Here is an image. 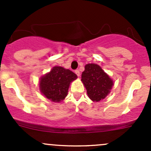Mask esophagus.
I'll return each instance as SVG.
<instances>
[{"label": "esophagus", "mask_w": 151, "mask_h": 151, "mask_svg": "<svg viewBox=\"0 0 151 151\" xmlns=\"http://www.w3.org/2000/svg\"><path fill=\"white\" fill-rule=\"evenodd\" d=\"M74 72H75V74H77V77H80V71H79L78 69L75 70V71H74Z\"/></svg>", "instance_id": "1"}]
</instances>
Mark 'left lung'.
<instances>
[{
	"mask_svg": "<svg viewBox=\"0 0 151 151\" xmlns=\"http://www.w3.org/2000/svg\"><path fill=\"white\" fill-rule=\"evenodd\" d=\"M81 81L86 88L88 97L96 102L106 98L113 86L112 79L95 63L85 65Z\"/></svg>",
	"mask_w": 151,
	"mask_h": 151,
	"instance_id": "8db88e82",
	"label": "left lung"
}]
</instances>
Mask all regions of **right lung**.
<instances>
[{"instance_id": "obj_1", "label": "right lung", "mask_w": 151, "mask_h": 151, "mask_svg": "<svg viewBox=\"0 0 151 151\" xmlns=\"http://www.w3.org/2000/svg\"><path fill=\"white\" fill-rule=\"evenodd\" d=\"M77 78V74L61 66H54L39 81L42 93L53 102L63 101L68 94L70 83Z\"/></svg>"}]
</instances>
